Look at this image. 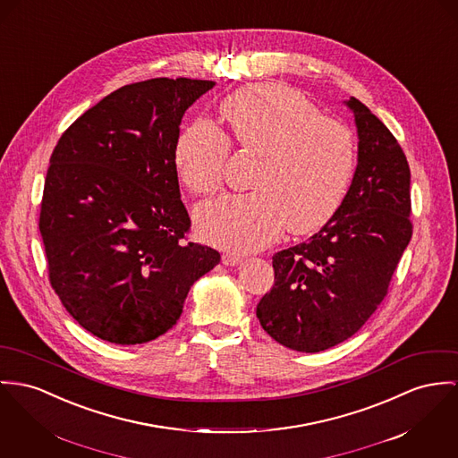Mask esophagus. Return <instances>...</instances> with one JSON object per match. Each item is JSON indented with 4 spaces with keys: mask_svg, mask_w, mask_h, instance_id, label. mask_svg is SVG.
<instances>
[{
    "mask_svg": "<svg viewBox=\"0 0 458 458\" xmlns=\"http://www.w3.org/2000/svg\"><path fill=\"white\" fill-rule=\"evenodd\" d=\"M221 261H223V265H226V267H235V265H239V263L242 261V258H241L239 254H232V252H226V254H223Z\"/></svg>",
    "mask_w": 458,
    "mask_h": 458,
    "instance_id": "1",
    "label": "esophagus"
}]
</instances>
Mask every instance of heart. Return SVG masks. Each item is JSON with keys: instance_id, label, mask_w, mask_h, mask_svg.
Masks as SVG:
<instances>
[{"instance_id": "obj_1", "label": "heart", "mask_w": 458, "mask_h": 458, "mask_svg": "<svg viewBox=\"0 0 458 458\" xmlns=\"http://www.w3.org/2000/svg\"><path fill=\"white\" fill-rule=\"evenodd\" d=\"M237 142L259 160L250 193L223 195L195 211L199 233L214 246L249 252L268 246L289 228L310 233L342 204L355 169L352 131L298 90L279 83L249 85L223 106ZM228 136L208 120L190 125L176 142L182 184L199 195L221 188Z\"/></svg>"}]
</instances>
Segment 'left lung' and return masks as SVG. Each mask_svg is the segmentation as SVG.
<instances>
[{"mask_svg": "<svg viewBox=\"0 0 458 458\" xmlns=\"http://www.w3.org/2000/svg\"><path fill=\"white\" fill-rule=\"evenodd\" d=\"M357 167L340 208L309 241L274 254L276 284L258 307L284 347L320 352L355 335L387 294L411 241L410 165L387 127L359 99Z\"/></svg>", "mask_w": 458, "mask_h": 458, "instance_id": "8db88e82", "label": "left lung"}]
</instances>
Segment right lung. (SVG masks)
Instances as JSON below:
<instances>
[{
    "label": "right lung",
    "mask_w": 458,
    "mask_h": 458,
    "mask_svg": "<svg viewBox=\"0 0 458 458\" xmlns=\"http://www.w3.org/2000/svg\"><path fill=\"white\" fill-rule=\"evenodd\" d=\"M216 83L153 78L87 109L47 171L39 233L48 277L70 316L116 345L167 333L216 249L184 242L174 148L186 109Z\"/></svg>",
    "instance_id": "add662e5"
}]
</instances>
